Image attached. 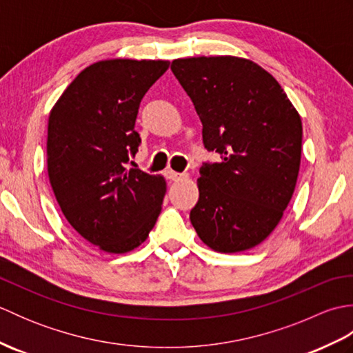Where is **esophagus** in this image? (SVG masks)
<instances>
[{"mask_svg":"<svg viewBox=\"0 0 353 353\" xmlns=\"http://www.w3.org/2000/svg\"><path fill=\"white\" fill-rule=\"evenodd\" d=\"M165 176H167L168 179H171V181H181V179L188 177V174H181V172H176V171H172V170L165 171Z\"/></svg>","mask_w":353,"mask_h":353,"instance_id":"esophagus-1","label":"esophagus"}]
</instances>
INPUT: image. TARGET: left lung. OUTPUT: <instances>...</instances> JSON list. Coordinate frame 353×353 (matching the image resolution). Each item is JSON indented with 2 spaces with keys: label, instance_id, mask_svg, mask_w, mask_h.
Here are the masks:
<instances>
[{
  "label": "left lung",
  "instance_id": "1",
  "mask_svg": "<svg viewBox=\"0 0 353 353\" xmlns=\"http://www.w3.org/2000/svg\"><path fill=\"white\" fill-rule=\"evenodd\" d=\"M171 71L203 124L205 147L221 156L200 170L192 226L214 252L253 249L276 229L294 192L301 115L272 74L249 59H176Z\"/></svg>",
  "mask_w": 353,
  "mask_h": 353
}]
</instances>
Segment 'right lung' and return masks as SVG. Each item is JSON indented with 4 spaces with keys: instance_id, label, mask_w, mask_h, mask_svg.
Wrapping results in <instances>:
<instances>
[{
    "instance_id": "add662e5",
    "label": "right lung",
    "mask_w": 353,
    "mask_h": 353,
    "mask_svg": "<svg viewBox=\"0 0 353 353\" xmlns=\"http://www.w3.org/2000/svg\"><path fill=\"white\" fill-rule=\"evenodd\" d=\"M168 61L109 59L89 65L59 97L48 117L47 167L65 219L108 253L132 252L161 214L167 182L127 170L141 138L134 121L142 97Z\"/></svg>"
}]
</instances>
